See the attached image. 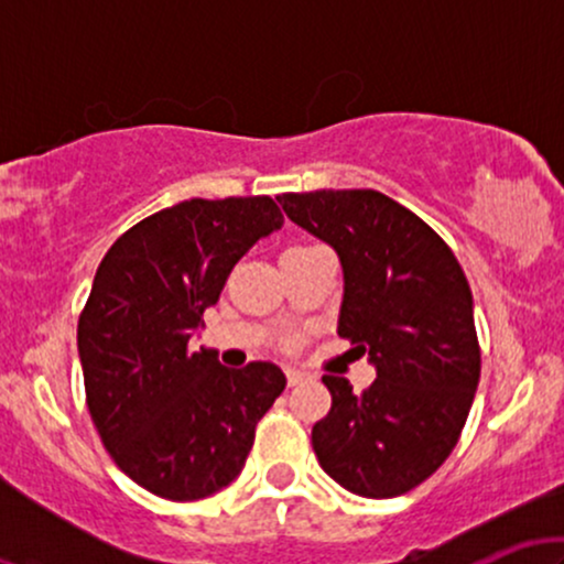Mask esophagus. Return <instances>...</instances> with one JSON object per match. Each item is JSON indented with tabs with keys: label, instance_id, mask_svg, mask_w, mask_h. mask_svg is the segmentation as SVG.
<instances>
[{
	"label": "esophagus",
	"instance_id": "esophagus-1",
	"mask_svg": "<svg viewBox=\"0 0 564 564\" xmlns=\"http://www.w3.org/2000/svg\"><path fill=\"white\" fill-rule=\"evenodd\" d=\"M283 371H286V381H289V387H296V384H300V381L307 379V373H304L302 368L286 366V368H283Z\"/></svg>",
	"mask_w": 564,
	"mask_h": 564
}]
</instances>
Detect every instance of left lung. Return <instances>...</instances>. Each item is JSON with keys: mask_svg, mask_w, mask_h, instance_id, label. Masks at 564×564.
<instances>
[{"mask_svg": "<svg viewBox=\"0 0 564 564\" xmlns=\"http://www.w3.org/2000/svg\"><path fill=\"white\" fill-rule=\"evenodd\" d=\"M278 200L291 223L339 254L345 296L336 332L377 366L360 394L347 379L323 377L332 411L313 426L315 456L349 494L403 496L456 448L480 381L467 275L422 217L379 191Z\"/></svg>", "mask_w": 564, "mask_h": 564, "instance_id": "obj_1", "label": "left lung"}]
</instances>
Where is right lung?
Wrapping results in <instances>:
<instances>
[{"mask_svg": "<svg viewBox=\"0 0 564 564\" xmlns=\"http://www.w3.org/2000/svg\"><path fill=\"white\" fill-rule=\"evenodd\" d=\"M281 225L270 196L191 198L129 228L97 268L76 332L87 408L119 469L153 496L196 501L236 480L286 387L275 364L228 368L191 349L232 264Z\"/></svg>", "mask_w": 564, "mask_h": 564, "instance_id": "right-lung-1", "label": "right lung"}]
</instances>
